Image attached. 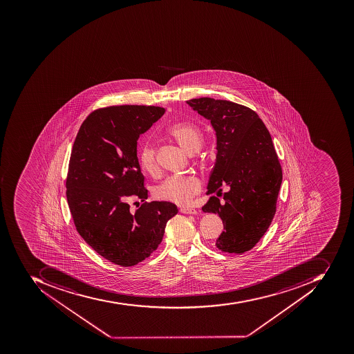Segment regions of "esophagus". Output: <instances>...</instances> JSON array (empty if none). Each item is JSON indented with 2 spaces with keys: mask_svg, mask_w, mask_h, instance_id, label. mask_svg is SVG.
Wrapping results in <instances>:
<instances>
[{
  "mask_svg": "<svg viewBox=\"0 0 354 354\" xmlns=\"http://www.w3.org/2000/svg\"><path fill=\"white\" fill-rule=\"evenodd\" d=\"M180 211L184 214H197V210L194 208H180Z\"/></svg>",
  "mask_w": 354,
  "mask_h": 354,
  "instance_id": "esophagus-1",
  "label": "esophagus"
}]
</instances>
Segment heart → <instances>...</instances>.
I'll use <instances>...</instances> for the list:
<instances>
[{
    "mask_svg": "<svg viewBox=\"0 0 354 354\" xmlns=\"http://www.w3.org/2000/svg\"><path fill=\"white\" fill-rule=\"evenodd\" d=\"M174 140L183 146L188 153L199 151L203 144V131L196 123L180 122L170 127L168 130ZM138 162L146 172H153L157 169L156 146L151 138L142 140L138 148ZM201 180L191 174L168 176L158 186H156L153 195L160 201L176 205H187L201 192Z\"/></svg>",
    "mask_w": 354,
    "mask_h": 354,
    "instance_id": "obj_1",
    "label": "heart"
}]
</instances>
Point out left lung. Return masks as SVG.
Masks as SVG:
<instances>
[{
    "mask_svg": "<svg viewBox=\"0 0 354 354\" xmlns=\"http://www.w3.org/2000/svg\"><path fill=\"white\" fill-rule=\"evenodd\" d=\"M187 104L216 131L218 153L207 192L212 196L203 211L218 214L223 222L216 248L243 254L256 246L275 216L283 172L271 136L258 113L246 106L210 97Z\"/></svg>",
    "mask_w": 354,
    "mask_h": 354,
    "instance_id": "left-lung-1",
    "label": "left lung"
}]
</instances>
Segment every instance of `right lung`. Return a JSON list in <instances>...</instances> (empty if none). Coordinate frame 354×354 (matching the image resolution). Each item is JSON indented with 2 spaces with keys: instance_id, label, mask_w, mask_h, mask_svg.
Instances as JSON below:
<instances>
[{
  "instance_id": "obj_1",
  "label": "right lung",
  "mask_w": 354,
  "mask_h": 354,
  "mask_svg": "<svg viewBox=\"0 0 354 354\" xmlns=\"http://www.w3.org/2000/svg\"><path fill=\"white\" fill-rule=\"evenodd\" d=\"M165 111L156 106L100 108L83 121L73 143L66 178L73 223L88 246L117 266H133L151 256L178 214L174 203L145 201L136 156L140 134ZM131 196L144 201L134 213Z\"/></svg>"
}]
</instances>
